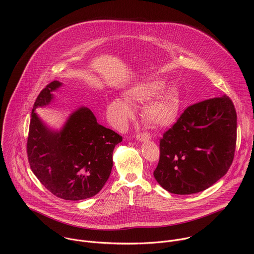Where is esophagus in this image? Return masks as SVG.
Wrapping results in <instances>:
<instances>
[{"label": "esophagus", "mask_w": 254, "mask_h": 254, "mask_svg": "<svg viewBox=\"0 0 254 254\" xmlns=\"http://www.w3.org/2000/svg\"><path fill=\"white\" fill-rule=\"evenodd\" d=\"M135 137H136V139H137V140H139V141H144V140H149V139H151V135H150L149 133H147V132H140V133H137V134L135 135Z\"/></svg>", "instance_id": "34e87169"}]
</instances>
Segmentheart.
Instances as JSON below:
<instances>
[{
	"label": "heart",
	"mask_w": 254,
	"mask_h": 254,
	"mask_svg": "<svg viewBox=\"0 0 254 254\" xmlns=\"http://www.w3.org/2000/svg\"><path fill=\"white\" fill-rule=\"evenodd\" d=\"M163 88L160 80H144L129 87L127 92V99L132 103L146 104L143 110V119L146 123L156 128L171 127L177 120L179 102L176 93ZM110 113L120 125H125L133 116V111L124 98L114 99L108 106Z\"/></svg>",
	"instance_id": "b5f03b06"
}]
</instances>
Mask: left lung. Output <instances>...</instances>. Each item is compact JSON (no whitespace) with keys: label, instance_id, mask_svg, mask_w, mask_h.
I'll list each match as a JSON object with an SVG mask.
<instances>
[{"label":"left lung","instance_id":"1","mask_svg":"<svg viewBox=\"0 0 254 254\" xmlns=\"http://www.w3.org/2000/svg\"><path fill=\"white\" fill-rule=\"evenodd\" d=\"M236 136L237 116L228 96L190 105L160 140L155 179L173 194L208 189L229 170Z\"/></svg>","mask_w":254,"mask_h":254}]
</instances>
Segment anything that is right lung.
<instances>
[{"label": "right lung", "mask_w": 254, "mask_h": 254, "mask_svg": "<svg viewBox=\"0 0 254 254\" xmlns=\"http://www.w3.org/2000/svg\"><path fill=\"white\" fill-rule=\"evenodd\" d=\"M62 85L54 80L36 99L27 140L28 161L41 184L58 198L78 201L96 195L110 178L115 147L122 135L97 124L92 112L81 106L63 127L49 128L35 113L48 105L52 91Z\"/></svg>", "instance_id": "1"}]
</instances>
